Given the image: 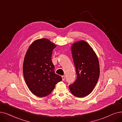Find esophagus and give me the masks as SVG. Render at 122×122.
<instances>
[{
	"label": "esophagus",
	"instance_id": "34e87169",
	"mask_svg": "<svg viewBox=\"0 0 122 122\" xmlns=\"http://www.w3.org/2000/svg\"><path fill=\"white\" fill-rule=\"evenodd\" d=\"M62 81H65V79H66V76H62Z\"/></svg>",
	"mask_w": 122,
	"mask_h": 122
}]
</instances>
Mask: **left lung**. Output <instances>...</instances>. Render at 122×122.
I'll use <instances>...</instances> for the list:
<instances>
[{
    "mask_svg": "<svg viewBox=\"0 0 122 122\" xmlns=\"http://www.w3.org/2000/svg\"><path fill=\"white\" fill-rule=\"evenodd\" d=\"M71 54L77 76L69 89L73 95L81 98L90 94L97 83L100 76L99 60L92 48L84 41L72 45Z\"/></svg>",
    "mask_w": 122,
    "mask_h": 122,
    "instance_id": "1",
    "label": "left lung"
}]
</instances>
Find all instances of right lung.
Wrapping results in <instances>:
<instances>
[{
  "label": "right lung",
  "instance_id": "right-lung-1",
  "mask_svg": "<svg viewBox=\"0 0 122 122\" xmlns=\"http://www.w3.org/2000/svg\"><path fill=\"white\" fill-rule=\"evenodd\" d=\"M56 47L47 39H40L30 45L24 57V80L29 89L37 97L50 95L56 85L62 80L60 76L55 74L51 61L52 51Z\"/></svg>",
  "mask_w": 122,
  "mask_h": 122
}]
</instances>
